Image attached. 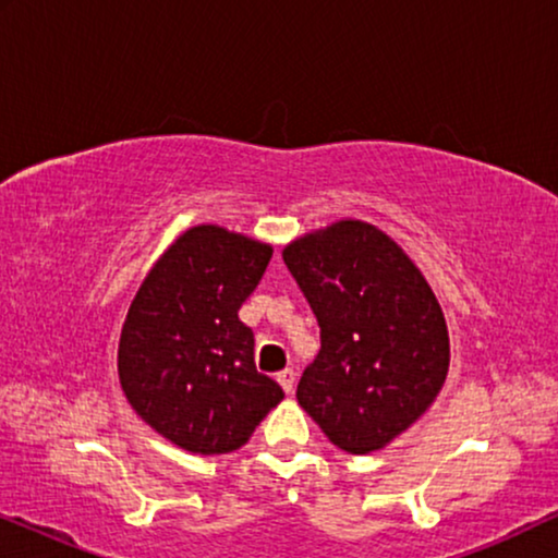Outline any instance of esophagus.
<instances>
[{"instance_id": "1", "label": "esophagus", "mask_w": 558, "mask_h": 558, "mask_svg": "<svg viewBox=\"0 0 558 558\" xmlns=\"http://www.w3.org/2000/svg\"><path fill=\"white\" fill-rule=\"evenodd\" d=\"M277 380H279V386L284 388L287 393H292L294 391V380H296V373L292 371V368H284L281 373H277Z\"/></svg>"}]
</instances>
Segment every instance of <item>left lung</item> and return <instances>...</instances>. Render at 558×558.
I'll use <instances>...</instances> for the list:
<instances>
[{
  "instance_id": "1",
  "label": "left lung",
  "mask_w": 558,
  "mask_h": 558,
  "mask_svg": "<svg viewBox=\"0 0 558 558\" xmlns=\"http://www.w3.org/2000/svg\"><path fill=\"white\" fill-rule=\"evenodd\" d=\"M281 256L319 325L296 401L335 447L384 449L445 386L449 335L437 296L399 243L363 220L302 235Z\"/></svg>"
}]
</instances>
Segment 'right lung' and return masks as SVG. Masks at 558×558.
Listing matches in <instances>:
<instances>
[{"label":"right lung","mask_w":558,"mask_h":558,"mask_svg":"<svg viewBox=\"0 0 558 558\" xmlns=\"http://www.w3.org/2000/svg\"><path fill=\"white\" fill-rule=\"evenodd\" d=\"M269 262V243L195 226L157 258L129 307L121 388L151 429L187 452H233L284 399L256 371L254 332L239 319Z\"/></svg>","instance_id":"add662e5"}]
</instances>
